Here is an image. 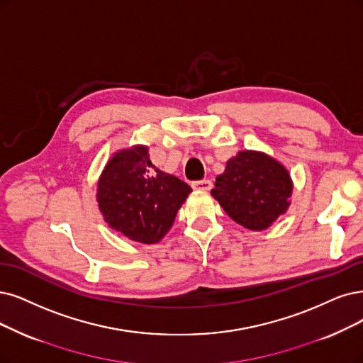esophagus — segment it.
Returning a JSON list of instances; mask_svg holds the SVG:
<instances>
[{
    "label": "esophagus",
    "mask_w": 363,
    "mask_h": 363,
    "mask_svg": "<svg viewBox=\"0 0 363 363\" xmlns=\"http://www.w3.org/2000/svg\"><path fill=\"white\" fill-rule=\"evenodd\" d=\"M191 185H193V189H196V190L208 191V190H211L212 182L209 179H200V181H194Z\"/></svg>",
    "instance_id": "esophagus-1"
}]
</instances>
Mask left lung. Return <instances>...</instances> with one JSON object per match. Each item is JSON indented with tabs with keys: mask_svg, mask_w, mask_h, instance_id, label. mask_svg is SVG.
Returning <instances> with one entry per match:
<instances>
[{
	"mask_svg": "<svg viewBox=\"0 0 363 363\" xmlns=\"http://www.w3.org/2000/svg\"><path fill=\"white\" fill-rule=\"evenodd\" d=\"M293 184L278 161L240 151L227 161L211 193L227 216L250 230H264L287 211Z\"/></svg>",
	"mask_w": 363,
	"mask_h": 363,
	"instance_id": "1",
	"label": "left lung"
}]
</instances>
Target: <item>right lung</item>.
I'll list each match as a JSON object with an SVG mask.
<instances>
[{
  "instance_id": "1",
  "label": "right lung",
  "mask_w": 363,
  "mask_h": 363,
  "mask_svg": "<svg viewBox=\"0 0 363 363\" xmlns=\"http://www.w3.org/2000/svg\"><path fill=\"white\" fill-rule=\"evenodd\" d=\"M191 186L158 170L145 146L118 152L99 181L97 200L112 229L142 244H155L172 227Z\"/></svg>"
}]
</instances>
